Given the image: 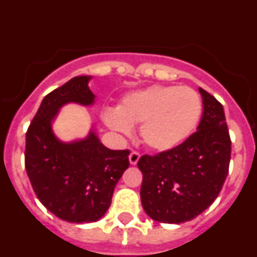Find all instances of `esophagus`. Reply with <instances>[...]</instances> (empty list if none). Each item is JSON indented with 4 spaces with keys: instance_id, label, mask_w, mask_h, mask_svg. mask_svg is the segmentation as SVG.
<instances>
[{
    "instance_id": "esophagus-1",
    "label": "esophagus",
    "mask_w": 257,
    "mask_h": 257,
    "mask_svg": "<svg viewBox=\"0 0 257 257\" xmlns=\"http://www.w3.org/2000/svg\"><path fill=\"white\" fill-rule=\"evenodd\" d=\"M140 160V154L138 152H131L130 156H128V161H130V165L135 166L136 163L139 162Z\"/></svg>"
}]
</instances>
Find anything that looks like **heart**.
Here are the masks:
<instances>
[{
	"label": "heart",
	"instance_id": "obj_1",
	"mask_svg": "<svg viewBox=\"0 0 257 257\" xmlns=\"http://www.w3.org/2000/svg\"><path fill=\"white\" fill-rule=\"evenodd\" d=\"M202 99L187 86H151L127 94L118 109L104 112L105 124L121 135H130L140 124V136L148 148L170 152L187 142L202 117Z\"/></svg>",
	"mask_w": 257,
	"mask_h": 257
}]
</instances>
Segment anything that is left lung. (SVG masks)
Returning <instances> with one entry per match:
<instances>
[{"mask_svg":"<svg viewBox=\"0 0 257 257\" xmlns=\"http://www.w3.org/2000/svg\"><path fill=\"white\" fill-rule=\"evenodd\" d=\"M203 113L197 133L170 152L143 156L140 198L151 219L181 224L210 207L219 196L230 162L231 143L221 104L199 87Z\"/></svg>","mask_w":257,"mask_h":257,"instance_id":"1","label":"left lung"}]
</instances>
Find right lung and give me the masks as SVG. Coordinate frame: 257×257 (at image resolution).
I'll return each instance as SVG.
<instances>
[{
  "mask_svg": "<svg viewBox=\"0 0 257 257\" xmlns=\"http://www.w3.org/2000/svg\"><path fill=\"white\" fill-rule=\"evenodd\" d=\"M91 76H77L44 97L26 135V170L40 202L68 222H94L105 215L128 167V151L106 148L95 124L85 138L60 140L52 124L67 104L92 106Z\"/></svg>",
  "mask_w": 257,
  "mask_h": 257,
  "instance_id": "right-lung-1",
  "label": "right lung"
}]
</instances>
